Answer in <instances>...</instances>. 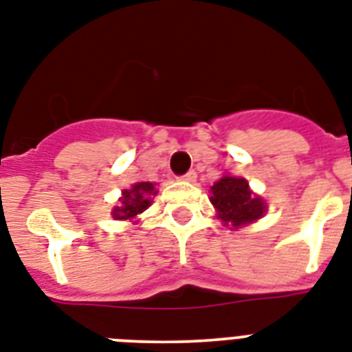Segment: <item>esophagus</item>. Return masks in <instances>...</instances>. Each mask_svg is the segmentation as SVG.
<instances>
[{
	"label": "esophagus",
	"mask_w": 352,
	"mask_h": 352,
	"mask_svg": "<svg viewBox=\"0 0 352 352\" xmlns=\"http://www.w3.org/2000/svg\"><path fill=\"white\" fill-rule=\"evenodd\" d=\"M181 181H184V182H195V181H197V173H195V171H188L186 175L181 177Z\"/></svg>",
	"instance_id": "1"
}]
</instances>
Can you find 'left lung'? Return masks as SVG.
I'll return each mask as SVG.
<instances>
[{"label":"left lung","instance_id":"1","mask_svg":"<svg viewBox=\"0 0 352 352\" xmlns=\"http://www.w3.org/2000/svg\"><path fill=\"white\" fill-rule=\"evenodd\" d=\"M209 200L217 209V217L234 229L259 220L267 212L265 200L254 195L249 182L241 177H221L211 186Z\"/></svg>","mask_w":352,"mask_h":352}]
</instances>
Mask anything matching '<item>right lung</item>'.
Listing matches in <instances>:
<instances>
[{
  "label": "right lung",
  "mask_w": 352,
  "mask_h": 352,
  "mask_svg": "<svg viewBox=\"0 0 352 352\" xmlns=\"http://www.w3.org/2000/svg\"><path fill=\"white\" fill-rule=\"evenodd\" d=\"M157 195V190L152 182H135L131 190L121 191L120 204L112 209L114 220H134L138 214L150 208L152 197Z\"/></svg>",
  "instance_id": "obj_1"
}]
</instances>
